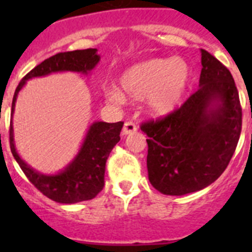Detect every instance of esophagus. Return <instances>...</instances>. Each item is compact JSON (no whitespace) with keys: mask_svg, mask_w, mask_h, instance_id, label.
<instances>
[{"mask_svg":"<svg viewBox=\"0 0 252 252\" xmlns=\"http://www.w3.org/2000/svg\"><path fill=\"white\" fill-rule=\"evenodd\" d=\"M136 130H137L136 125L133 124V122L131 121L125 122L124 128H122V135H124V136H126V135H131V133L136 132Z\"/></svg>","mask_w":252,"mask_h":252,"instance_id":"1","label":"esophagus"}]
</instances>
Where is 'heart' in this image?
Here are the masks:
<instances>
[{
  "mask_svg": "<svg viewBox=\"0 0 252 252\" xmlns=\"http://www.w3.org/2000/svg\"><path fill=\"white\" fill-rule=\"evenodd\" d=\"M192 82V69L182 58H154L128 66L119 79V90L108 87L106 99L141 102L154 117H169L179 110Z\"/></svg>",
  "mask_w": 252,
  "mask_h": 252,
  "instance_id": "1",
  "label": "heart"
}]
</instances>
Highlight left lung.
<instances>
[{"instance_id": "1", "label": "left lung", "mask_w": 252, "mask_h": 252, "mask_svg": "<svg viewBox=\"0 0 252 252\" xmlns=\"http://www.w3.org/2000/svg\"><path fill=\"white\" fill-rule=\"evenodd\" d=\"M199 90L174 115L141 125L148 135L151 186L184 195L212 184L227 168L241 133L242 111L230 70L201 49Z\"/></svg>"}]
</instances>
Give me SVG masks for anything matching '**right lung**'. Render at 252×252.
I'll return each mask as SVG.
<instances>
[{
    "label": "right lung",
    "mask_w": 252,
    "mask_h": 252,
    "mask_svg": "<svg viewBox=\"0 0 252 252\" xmlns=\"http://www.w3.org/2000/svg\"><path fill=\"white\" fill-rule=\"evenodd\" d=\"M99 60L101 57L97 53V49L59 53L44 60L43 63H40L31 72H29L20 82L13 94L10 125L11 153L31 183L44 195L58 203L73 204L90 201L103 189L106 161L113 146L120 141V132L124 122H92L87 130L81 148L69 164L54 174H44L29 165L17 153L12 124L17 94L25 87L28 81L32 78L46 77L53 73L63 72L90 75L95 65L99 63Z\"/></svg>",
    "instance_id": "1"
}]
</instances>
